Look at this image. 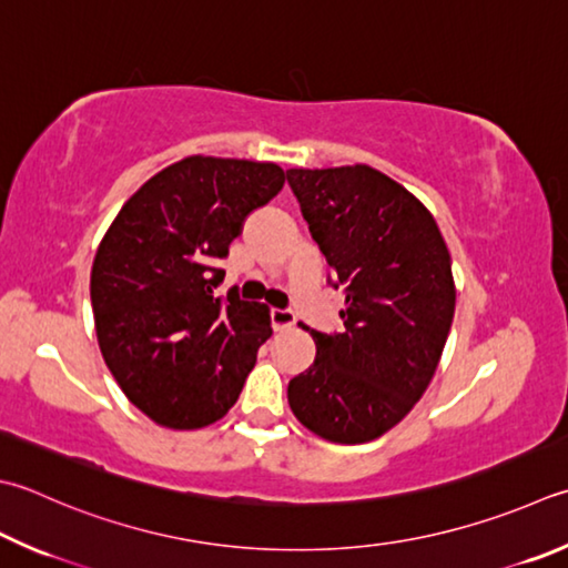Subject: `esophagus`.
Returning a JSON list of instances; mask_svg holds the SVG:
<instances>
[{
  "instance_id": "obj_1",
  "label": "esophagus",
  "mask_w": 568,
  "mask_h": 568,
  "mask_svg": "<svg viewBox=\"0 0 568 568\" xmlns=\"http://www.w3.org/2000/svg\"><path fill=\"white\" fill-rule=\"evenodd\" d=\"M272 328L274 331H286L296 324V316L292 312H284V308H272Z\"/></svg>"
}]
</instances>
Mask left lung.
<instances>
[{
    "label": "left lung",
    "mask_w": 568,
    "mask_h": 568,
    "mask_svg": "<svg viewBox=\"0 0 568 568\" xmlns=\"http://www.w3.org/2000/svg\"><path fill=\"white\" fill-rule=\"evenodd\" d=\"M308 232L344 288V331H312L288 381L296 420L328 443L376 440L423 398L455 316L447 244L420 200L371 165L286 170Z\"/></svg>",
    "instance_id": "1"
}]
</instances>
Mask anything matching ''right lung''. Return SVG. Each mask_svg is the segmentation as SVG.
Segmentation results:
<instances>
[{"instance_id": "add662e5", "label": "right lung", "mask_w": 568, "mask_h": 568, "mask_svg": "<svg viewBox=\"0 0 568 568\" xmlns=\"http://www.w3.org/2000/svg\"><path fill=\"white\" fill-rule=\"evenodd\" d=\"M284 180L276 163L190 155L138 187L103 234L91 266L95 336L153 423L195 430L237 403L272 321L264 304L212 296L215 262Z\"/></svg>"}]
</instances>
